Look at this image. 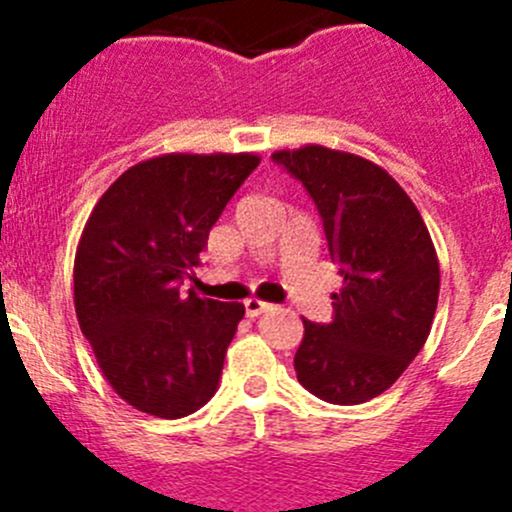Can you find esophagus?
<instances>
[{
    "instance_id": "obj_1",
    "label": "esophagus",
    "mask_w": 512,
    "mask_h": 512,
    "mask_svg": "<svg viewBox=\"0 0 512 512\" xmlns=\"http://www.w3.org/2000/svg\"><path fill=\"white\" fill-rule=\"evenodd\" d=\"M270 309H272V304L260 302V299H247V302H245V312H247V317H250V319L260 317L262 312H270Z\"/></svg>"
}]
</instances>
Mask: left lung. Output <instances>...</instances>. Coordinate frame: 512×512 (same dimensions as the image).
I'll return each instance as SVG.
<instances>
[{
	"label": "left lung",
	"mask_w": 512,
	"mask_h": 512,
	"mask_svg": "<svg viewBox=\"0 0 512 512\" xmlns=\"http://www.w3.org/2000/svg\"><path fill=\"white\" fill-rule=\"evenodd\" d=\"M272 160L312 198L344 277L332 322L304 319L297 379L327 404H364L404 374L431 332L441 282L431 235L404 188L371 160L324 146Z\"/></svg>",
	"instance_id": "obj_1"
}]
</instances>
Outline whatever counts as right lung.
<instances>
[{"label":"right lung","instance_id":"right-lung-1","mask_svg":"<svg viewBox=\"0 0 512 512\" xmlns=\"http://www.w3.org/2000/svg\"><path fill=\"white\" fill-rule=\"evenodd\" d=\"M257 165L250 153L146 160L101 195L84 227L76 317L108 384L143 414L183 418L218 391L245 307L200 299L183 282Z\"/></svg>","mask_w":512,"mask_h":512}]
</instances>
